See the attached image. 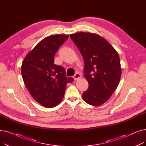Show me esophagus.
<instances>
[{"label": "esophagus", "instance_id": "esophagus-1", "mask_svg": "<svg viewBox=\"0 0 146 146\" xmlns=\"http://www.w3.org/2000/svg\"><path fill=\"white\" fill-rule=\"evenodd\" d=\"M81 77H82L81 74H79V73H76V74L73 76V78H74V80H78L79 79L81 78Z\"/></svg>", "mask_w": 146, "mask_h": 146}]
</instances>
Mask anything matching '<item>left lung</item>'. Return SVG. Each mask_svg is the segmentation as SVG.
<instances>
[{
	"label": "left lung",
	"mask_w": 146,
	"mask_h": 146,
	"mask_svg": "<svg viewBox=\"0 0 146 146\" xmlns=\"http://www.w3.org/2000/svg\"><path fill=\"white\" fill-rule=\"evenodd\" d=\"M85 61L84 76L89 83L83 100L99 106L108 100L121 79L119 55L104 38L96 34L80 32L70 35Z\"/></svg>",
	"instance_id": "1"
}]
</instances>
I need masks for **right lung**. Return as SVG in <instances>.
<instances>
[{
  "instance_id": "add662e5",
  "label": "right lung",
  "mask_w": 146,
  "mask_h": 146,
  "mask_svg": "<svg viewBox=\"0 0 146 146\" xmlns=\"http://www.w3.org/2000/svg\"><path fill=\"white\" fill-rule=\"evenodd\" d=\"M68 38L67 35H51L38 42L24 60L23 80L35 100L46 108H52L62 101L68 83L65 69L54 64V55Z\"/></svg>"
}]
</instances>
